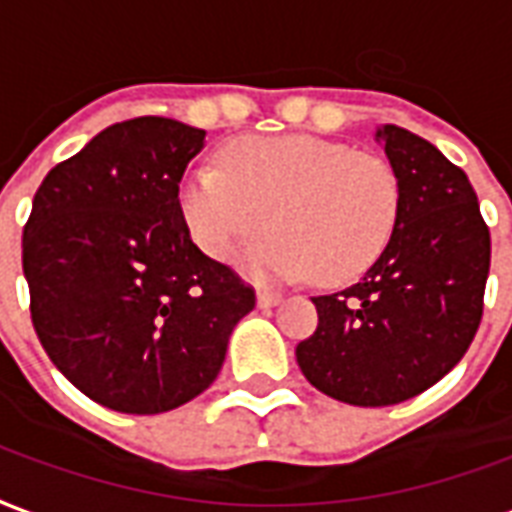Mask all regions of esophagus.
Returning <instances> with one entry per match:
<instances>
[{"mask_svg":"<svg viewBox=\"0 0 512 512\" xmlns=\"http://www.w3.org/2000/svg\"><path fill=\"white\" fill-rule=\"evenodd\" d=\"M279 301H282V295L279 293H268V290H260V293H257V306H260V309H271V306H276Z\"/></svg>","mask_w":512,"mask_h":512,"instance_id":"esophagus-1","label":"esophagus"}]
</instances>
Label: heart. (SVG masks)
Returning <instances> with one entry per match:
<instances>
[{"instance_id":"b5f03b06","label":"heart","mask_w":512,"mask_h":512,"mask_svg":"<svg viewBox=\"0 0 512 512\" xmlns=\"http://www.w3.org/2000/svg\"><path fill=\"white\" fill-rule=\"evenodd\" d=\"M401 184L388 160L314 135H249L222 151V168H195L179 184L192 241L219 263L246 246L255 276L314 274L342 285L377 263L391 241Z\"/></svg>"}]
</instances>
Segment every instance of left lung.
Instances as JSON below:
<instances>
[{"instance_id":"obj_1","label":"left lung","mask_w":512,"mask_h":512,"mask_svg":"<svg viewBox=\"0 0 512 512\" xmlns=\"http://www.w3.org/2000/svg\"><path fill=\"white\" fill-rule=\"evenodd\" d=\"M377 143L401 184L396 230L358 285L312 298L320 323L295 347L306 380L355 407L412 399L464 358L491 263L467 173L396 124H382Z\"/></svg>"}]
</instances>
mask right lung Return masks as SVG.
Returning <instances> with one entry per match:
<instances>
[{"mask_svg": "<svg viewBox=\"0 0 512 512\" xmlns=\"http://www.w3.org/2000/svg\"><path fill=\"white\" fill-rule=\"evenodd\" d=\"M206 132L162 116L113 124L59 162L24 227L37 339L108 410L157 415L206 391L255 290L192 244L179 181Z\"/></svg>", "mask_w": 512, "mask_h": 512, "instance_id": "obj_1", "label": "right lung"}]
</instances>
